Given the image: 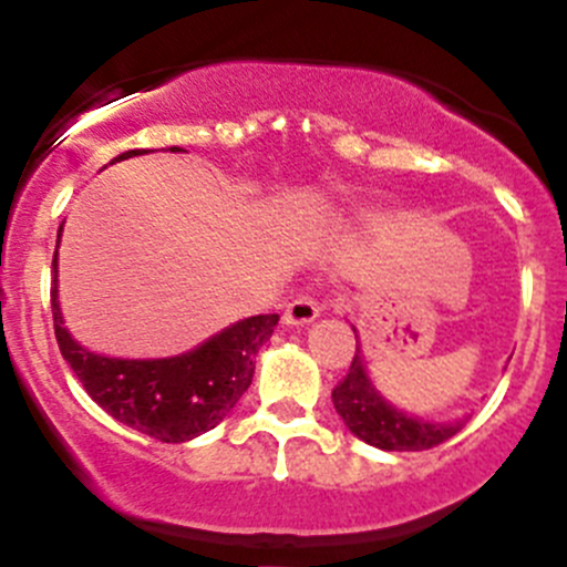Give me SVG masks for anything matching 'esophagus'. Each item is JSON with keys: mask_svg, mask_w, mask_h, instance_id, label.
Instances as JSON below:
<instances>
[{"mask_svg": "<svg viewBox=\"0 0 567 567\" xmlns=\"http://www.w3.org/2000/svg\"><path fill=\"white\" fill-rule=\"evenodd\" d=\"M318 316H320V305L316 301V296H312L310 290H305V293H299L293 301L285 305L282 320L288 326H305V323H312Z\"/></svg>", "mask_w": 567, "mask_h": 567, "instance_id": "obj_1", "label": "esophagus"}]
</instances>
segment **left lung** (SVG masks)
Masks as SVG:
<instances>
[{
	"label": "left lung",
	"instance_id": "8db88e82",
	"mask_svg": "<svg viewBox=\"0 0 567 567\" xmlns=\"http://www.w3.org/2000/svg\"><path fill=\"white\" fill-rule=\"evenodd\" d=\"M331 400H334L337 414L342 416L353 436L379 450H394V453H420V450L439 447L463 427V422L442 425V422L414 420V416H405L403 411L384 403L364 373L359 346L346 379L331 392Z\"/></svg>",
	"mask_w": 567,
	"mask_h": 567
}]
</instances>
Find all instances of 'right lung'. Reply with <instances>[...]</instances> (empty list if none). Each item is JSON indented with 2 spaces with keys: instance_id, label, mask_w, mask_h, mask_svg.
<instances>
[{
  "instance_id": "right-lung-1",
  "label": "right lung",
  "mask_w": 567,
  "mask_h": 567,
  "mask_svg": "<svg viewBox=\"0 0 567 567\" xmlns=\"http://www.w3.org/2000/svg\"><path fill=\"white\" fill-rule=\"evenodd\" d=\"M181 151V147H173ZM140 156L128 151L114 162ZM62 233V227H60ZM51 316L62 357L90 398L123 425L167 444H181L219 425L255 375V353L274 334L279 316H255L173 359H109L68 334L56 305V251Z\"/></svg>"
}]
</instances>
